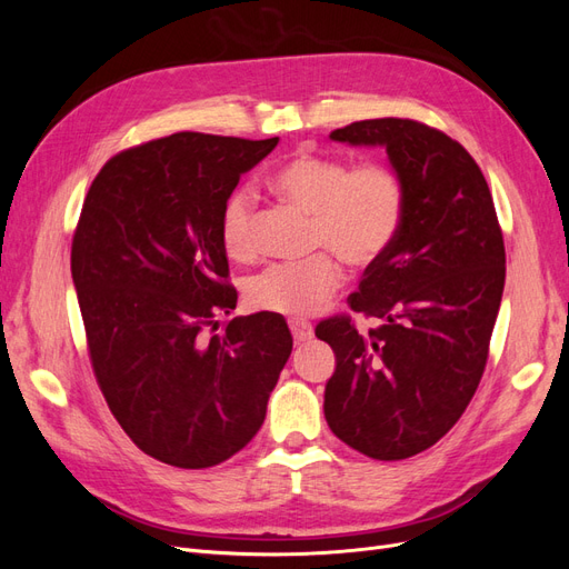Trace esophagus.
<instances>
[{
  "label": "esophagus",
  "instance_id": "esophagus-1",
  "mask_svg": "<svg viewBox=\"0 0 569 569\" xmlns=\"http://www.w3.org/2000/svg\"><path fill=\"white\" fill-rule=\"evenodd\" d=\"M289 330H291V337H295L297 343H303L313 337V327L303 322V320H289Z\"/></svg>",
  "mask_w": 569,
  "mask_h": 569
}]
</instances>
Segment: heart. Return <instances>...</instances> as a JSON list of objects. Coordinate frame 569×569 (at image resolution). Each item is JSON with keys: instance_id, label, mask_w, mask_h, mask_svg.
Instances as JSON below:
<instances>
[{"instance_id": "heart-1", "label": "heart", "mask_w": 569, "mask_h": 569, "mask_svg": "<svg viewBox=\"0 0 569 569\" xmlns=\"http://www.w3.org/2000/svg\"><path fill=\"white\" fill-rule=\"evenodd\" d=\"M268 187L311 216V247L327 249L301 263H270L247 280L251 308L289 318H308L332 299L343 263L366 270L382 261L399 237L408 189L391 163L353 166L347 159L299 149L268 178ZM256 199L247 187L228 197L220 216L222 249L244 261L256 249ZM333 252L330 254L329 251Z\"/></svg>"}]
</instances>
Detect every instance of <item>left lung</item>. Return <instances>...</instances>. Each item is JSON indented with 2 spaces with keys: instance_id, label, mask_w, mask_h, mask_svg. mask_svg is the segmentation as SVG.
Here are the masks:
<instances>
[{
  "instance_id": "obj_1",
  "label": "left lung",
  "mask_w": 569,
  "mask_h": 569,
  "mask_svg": "<svg viewBox=\"0 0 569 569\" xmlns=\"http://www.w3.org/2000/svg\"><path fill=\"white\" fill-rule=\"evenodd\" d=\"M332 140L385 147L408 189L393 247L349 297L375 318L320 320L337 356L325 420L375 460L427 451L460 420L487 368L506 284V247L489 184L460 142L410 118L358 120Z\"/></svg>"
}]
</instances>
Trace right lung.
I'll use <instances>...</instances> for the list:
<instances>
[{
    "instance_id": "obj_1",
    "label": "right lung",
    "mask_w": 569,
    "mask_h": 569,
    "mask_svg": "<svg viewBox=\"0 0 569 569\" xmlns=\"http://www.w3.org/2000/svg\"><path fill=\"white\" fill-rule=\"evenodd\" d=\"M274 144L176 132L111 157L82 203L71 272L97 385L137 449L173 468L242 451L291 353L278 313L216 332L237 306L222 206Z\"/></svg>"
}]
</instances>
